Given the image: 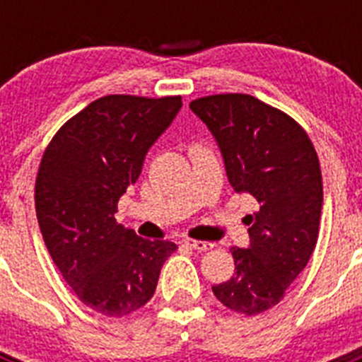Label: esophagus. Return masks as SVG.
<instances>
[{
  "mask_svg": "<svg viewBox=\"0 0 362 362\" xmlns=\"http://www.w3.org/2000/svg\"><path fill=\"white\" fill-rule=\"evenodd\" d=\"M185 245L190 246L192 250H197V252H206L214 246L212 243H209V241H194V239H187V241H185Z\"/></svg>",
  "mask_w": 362,
  "mask_h": 362,
  "instance_id": "34e87169",
  "label": "esophagus"
}]
</instances>
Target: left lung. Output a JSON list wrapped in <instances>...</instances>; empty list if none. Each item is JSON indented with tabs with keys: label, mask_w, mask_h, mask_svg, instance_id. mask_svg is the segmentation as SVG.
<instances>
[{
	"label": "left lung",
	"mask_w": 362,
	"mask_h": 362,
	"mask_svg": "<svg viewBox=\"0 0 362 362\" xmlns=\"http://www.w3.org/2000/svg\"><path fill=\"white\" fill-rule=\"evenodd\" d=\"M190 108L216 139L233 190L259 204L248 216V248L230 250L233 276L212 286L226 308L255 315L283 299L315 248L322 209L317 153L292 117L254 95H209Z\"/></svg>",
	"instance_id": "left-lung-1"
}]
</instances>
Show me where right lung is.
<instances>
[{
    "label": "right lung",
    "instance_id": "right-lung-1",
    "mask_svg": "<svg viewBox=\"0 0 362 362\" xmlns=\"http://www.w3.org/2000/svg\"><path fill=\"white\" fill-rule=\"evenodd\" d=\"M181 107L179 95H105L66 121L41 159L36 214L45 245L83 305L107 317L145 306L177 250L139 238L114 214Z\"/></svg>",
    "mask_w": 362,
    "mask_h": 362
}]
</instances>
